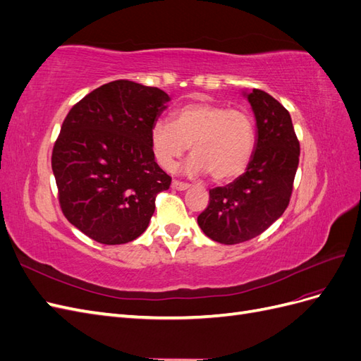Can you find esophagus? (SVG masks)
Listing matches in <instances>:
<instances>
[{
  "mask_svg": "<svg viewBox=\"0 0 361 361\" xmlns=\"http://www.w3.org/2000/svg\"><path fill=\"white\" fill-rule=\"evenodd\" d=\"M171 187L174 190H178V191H185V190L190 188V185L188 183H183V182H179V180H173L171 182Z\"/></svg>",
  "mask_w": 361,
  "mask_h": 361,
  "instance_id": "obj_1",
  "label": "esophagus"
}]
</instances>
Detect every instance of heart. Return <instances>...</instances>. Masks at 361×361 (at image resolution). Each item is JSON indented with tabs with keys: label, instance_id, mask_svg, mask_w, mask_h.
<instances>
[{
	"label": "heart",
	"instance_id": "obj_1",
	"mask_svg": "<svg viewBox=\"0 0 361 361\" xmlns=\"http://www.w3.org/2000/svg\"><path fill=\"white\" fill-rule=\"evenodd\" d=\"M190 146L194 157L185 171L191 176L209 173L215 182L236 179L255 154L253 117L239 108L199 101L174 111L171 125L159 120L150 129V147L164 170H174Z\"/></svg>",
	"mask_w": 361,
	"mask_h": 361
}]
</instances>
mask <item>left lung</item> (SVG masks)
Returning <instances> with one entry per match:
<instances>
[{"label":"left lung","mask_w":361,"mask_h":361,"mask_svg":"<svg viewBox=\"0 0 361 361\" xmlns=\"http://www.w3.org/2000/svg\"><path fill=\"white\" fill-rule=\"evenodd\" d=\"M256 118V146L247 170L226 187L209 191L197 216L206 236L232 245L265 232L289 204L300 143L289 111L264 90L243 92Z\"/></svg>","instance_id":"1"}]
</instances>
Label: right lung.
Returning a JSON list of instances; mask_svg holds the SVG:
<instances>
[{"label": "right lung", "mask_w": 361, "mask_h": 361, "mask_svg": "<svg viewBox=\"0 0 361 361\" xmlns=\"http://www.w3.org/2000/svg\"><path fill=\"white\" fill-rule=\"evenodd\" d=\"M170 96L157 87L118 80L72 106L52 150L64 216L105 245L134 241L155 212L171 178L158 166L150 129Z\"/></svg>", "instance_id": "right-lung-1"}]
</instances>
